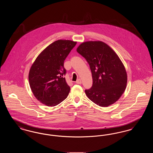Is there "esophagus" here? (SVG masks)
I'll return each mask as SVG.
<instances>
[{
    "label": "esophagus",
    "instance_id": "esophagus-1",
    "mask_svg": "<svg viewBox=\"0 0 153 153\" xmlns=\"http://www.w3.org/2000/svg\"><path fill=\"white\" fill-rule=\"evenodd\" d=\"M76 84H81V80L79 79H78V80L76 81Z\"/></svg>",
    "mask_w": 153,
    "mask_h": 153
}]
</instances>
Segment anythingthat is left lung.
Here are the masks:
<instances>
[{
    "mask_svg": "<svg viewBox=\"0 0 153 153\" xmlns=\"http://www.w3.org/2000/svg\"><path fill=\"white\" fill-rule=\"evenodd\" d=\"M77 51L85 58L92 72V86L85 90L88 97L104 107L117 102L126 89L127 76L116 53L102 41L83 42Z\"/></svg>",
    "mask_w": 153,
    "mask_h": 153,
    "instance_id": "left-lung-1",
    "label": "left lung"
}]
</instances>
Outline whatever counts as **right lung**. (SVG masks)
<instances>
[{
    "label": "right lung",
    "mask_w": 153,
    "mask_h": 153,
    "mask_svg": "<svg viewBox=\"0 0 153 153\" xmlns=\"http://www.w3.org/2000/svg\"><path fill=\"white\" fill-rule=\"evenodd\" d=\"M76 42L57 40L37 57L29 74L31 89L36 99L47 106H56L69 95L71 88L66 82L64 62Z\"/></svg>",
    "instance_id": "1"
}]
</instances>
